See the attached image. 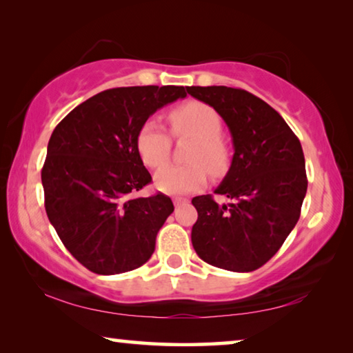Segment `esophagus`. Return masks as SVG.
Returning a JSON list of instances; mask_svg holds the SVG:
<instances>
[{
    "label": "esophagus",
    "instance_id": "obj_1",
    "mask_svg": "<svg viewBox=\"0 0 353 353\" xmlns=\"http://www.w3.org/2000/svg\"><path fill=\"white\" fill-rule=\"evenodd\" d=\"M172 202H174V205H176V207H181V205H185V204H188V199L176 198V199H174V201H172Z\"/></svg>",
    "mask_w": 353,
    "mask_h": 353
}]
</instances>
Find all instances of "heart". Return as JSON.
I'll return each instance as SVG.
<instances>
[{
	"instance_id": "1",
	"label": "heart",
	"mask_w": 353,
	"mask_h": 353,
	"mask_svg": "<svg viewBox=\"0 0 353 353\" xmlns=\"http://www.w3.org/2000/svg\"><path fill=\"white\" fill-rule=\"evenodd\" d=\"M172 132L177 137H191L194 145L187 155L188 165L165 166L154 176L155 188L166 194H187L204 187L207 170L219 177L229 168V148L221 139L223 119L212 105L190 101L170 112ZM137 149L143 162L160 168L168 162L171 139L166 130L149 119L137 135Z\"/></svg>"
}]
</instances>
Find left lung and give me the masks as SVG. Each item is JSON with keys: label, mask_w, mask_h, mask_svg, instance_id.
<instances>
[{"label": "left lung", "mask_w": 353, "mask_h": 353, "mask_svg": "<svg viewBox=\"0 0 353 353\" xmlns=\"http://www.w3.org/2000/svg\"><path fill=\"white\" fill-rule=\"evenodd\" d=\"M187 92L219 113L235 151L214 190L229 204H216L210 194L191 201L198 210L191 243L208 265L255 271L282 248L301 216L308 185L301 141L270 104L246 90L212 85Z\"/></svg>", "instance_id": "1"}]
</instances>
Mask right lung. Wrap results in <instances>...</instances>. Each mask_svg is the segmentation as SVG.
Masks as SVG:
<instances>
[{"instance_id":"1","label":"right lung","mask_w":353,"mask_h":353,"mask_svg":"<svg viewBox=\"0 0 353 353\" xmlns=\"http://www.w3.org/2000/svg\"><path fill=\"white\" fill-rule=\"evenodd\" d=\"M187 97L183 87H121L71 110L48 143L45 208L63 246L101 276L137 270L174 212L168 196L135 198L152 181L137 135L152 113Z\"/></svg>"}]
</instances>
